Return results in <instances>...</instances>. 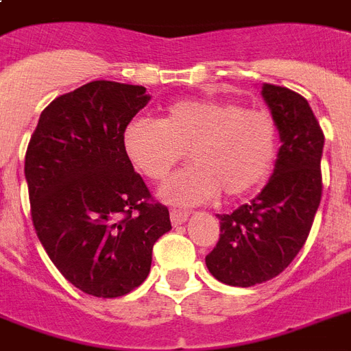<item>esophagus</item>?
<instances>
[{
    "label": "esophagus",
    "instance_id": "obj_1",
    "mask_svg": "<svg viewBox=\"0 0 351 351\" xmlns=\"http://www.w3.org/2000/svg\"><path fill=\"white\" fill-rule=\"evenodd\" d=\"M187 219H189V213H187V211L171 209V222H173V226H182L184 222H187Z\"/></svg>",
    "mask_w": 351,
    "mask_h": 351
}]
</instances>
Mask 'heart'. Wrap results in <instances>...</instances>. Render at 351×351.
Instances as JSON below:
<instances>
[{
    "instance_id": "obj_1",
    "label": "heart",
    "mask_w": 351,
    "mask_h": 351,
    "mask_svg": "<svg viewBox=\"0 0 351 351\" xmlns=\"http://www.w3.org/2000/svg\"><path fill=\"white\" fill-rule=\"evenodd\" d=\"M121 147L151 180H164L189 151L191 167L171 176L158 197L197 206L220 191L234 198L261 186L277 158L278 129L264 109L219 98L184 100L167 107L158 121H131L121 132Z\"/></svg>"
}]
</instances>
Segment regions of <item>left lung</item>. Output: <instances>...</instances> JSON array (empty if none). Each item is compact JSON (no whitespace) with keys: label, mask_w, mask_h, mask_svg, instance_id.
<instances>
[{"label":"left lung","mask_w":351,"mask_h":351,"mask_svg":"<svg viewBox=\"0 0 351 351\" xmlns=\"http://www.w3.org/2000/svg\"><path fill=\"white\" fill-rule=\"evenodd\" d=\"M262 98L277 121L280 149L258 195L231 215H219L220 239L206 266L228 286L271 280L302 250L321 204L324 134L310 104L286 87L262 84Z\"/></svg>","instance_id":"1"}]
</instances>
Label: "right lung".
Masks as SVG:
<instances>
[{
  "label": "right lung",
  "mask_w": 351,
  "mask_h": 351,
  "mask_svg": "<svg viewBox=\"0 0 351 351\" xmlns=\"http://www.w3.org/2000/svg\"><path fill=\"white\" fill-rule=\"evenodd\" d=\"M151 96L142 85L90 82L51 101L25 156L30 213L47 255L84 293L114 299L151 271L169 211L127 160L121 132Z\"/></svg>",
  "instance_id": "1"
}]
</instances>
